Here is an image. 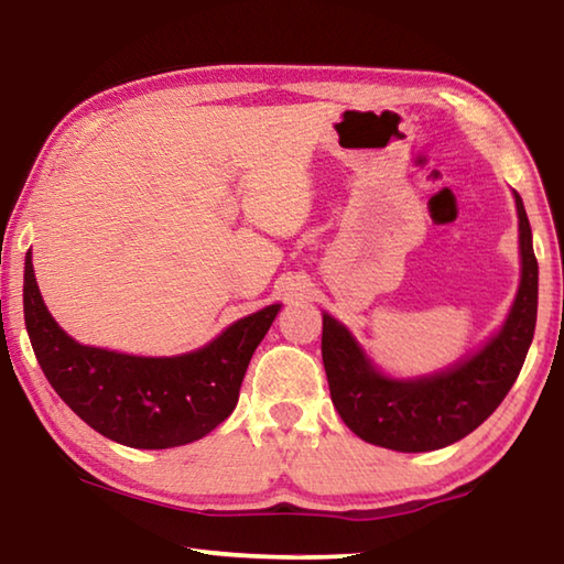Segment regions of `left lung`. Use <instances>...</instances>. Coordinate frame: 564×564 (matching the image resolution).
<instances>
[{
    "mask_svg": "<svg viewBox=\"0 0 564 564\" xmlns=\"http://www.w3.org/2000/svg\"><path fill=\"white\" fill-rule=\"evenodd\" d=\"M519 214L522 282L505 327L487 348L441 376L393 380L380 376L350 333L323 315V362L333 405L355 436L368 444L415 454L444 448L479 429L505 401L524 366L536 323V257L524 204Z\"/></svg>",
    "mask_w": 564,
    "mask_h": 564,
    "instance_id": "obj_1",
    "label": "left lung"
}]
</instances>
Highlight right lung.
Wrapping results in <instances>:
<instances>
[{"mask_svg":"<svg viewBox=\"0 0 564 564\" xmlns=\"http://www.w3.org/2000/svg\"><path fill=\"white\" fill-rule=\"evenodd\" d=\"M276 310H259L206 348L176 358L88 348L59 330L34 282L32 252L24 259V325L42 372L90 429L131 448L192 444L229 419Z\"/></svg>","mask_w":564,"mask_h":564,"instance_id":"add662e5","label":"right lung"}]
</instances>
